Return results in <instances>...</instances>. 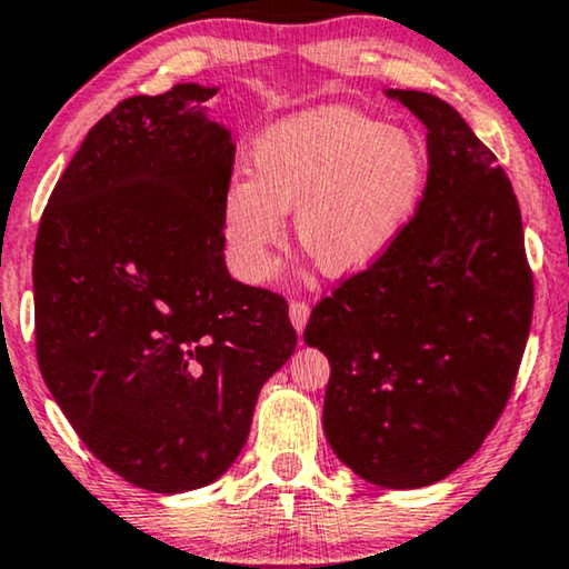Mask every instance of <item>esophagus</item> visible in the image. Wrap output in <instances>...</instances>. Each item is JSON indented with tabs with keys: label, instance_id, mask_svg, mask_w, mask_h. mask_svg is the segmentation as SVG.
I'll use <instances>...</instances> for the list:
<instances>
[{
	"label": "esophagus",
	"instance_id": "1",
	"mask_svg": "<svg viewBox=\"0 0 569 569\" xmlns=\"http://www.w3.org/2000/svg\"><path fill=\"white\" fill-rule=\"evenodd\" d=\"M308 318H310V306H308V302L306 300H292L290 302V321H292L295 329H298V331L306 329Z\"/></svg>",
	"mask_w": 569,
	"mask_h": 569
}]
</instances>
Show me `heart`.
Listing matches in <instances>:
<instances>
[{"mask_svg":"<svg viewBox=\"0 0 569 569\" xmlns=\"http://www.w3.org/2000/svg\"><path fill=\"white\" fill-rule=\"evenodd\" d=\"M425 183L427 158L407 131L349 108L292 116L253 147L251 176L224 189V248L240 277L267 282L295 209L308 259L326 274H355L409 228Z\"/></svg>","mask_w":569,"mask_h":569,"instance_id":"obj_1","label":"heart"}]
</instances>
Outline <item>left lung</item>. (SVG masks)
I'll return each mask as SVG.
<instances>
[{
  "label": "left lung",
  "instance_id": "1",
  "mask_svg": "<svg viewBox=\"0 0 569 569\" xmlns=\"http://www.w3.org/2000/svg\"><path fill=\"white\" fill-rule=\"evenodd\" d=\"M427 127V186L401 238L310 313L329 357L323 430L357 477L446 479L481 448L516 386L533 274L510 178L446 100L388 90Z\"/></svg>",
  "mask_w": 569,
  "mask_h": 569
}]
</instances>
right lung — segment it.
<instances>
[{
  "label": "right lung",
  "instance_id": "right-lung-1",
  "mask_svg": "<svg viewBox=\"0 0 569 569\" xmlns=\"http://www.w3.org/2000/svg\"><path fill=\"white\" fill-rule=\"evenodd\" d=\"M214 92L176 84L106 113L53 186L33 253L46 386L98 461L162 495L230 469L298 345L282 295L224 267L236 144L207 119Z\"/></svg>",
  "mask_w": 569,
  "mask_h": 569
}]
</instances>
